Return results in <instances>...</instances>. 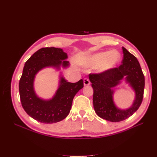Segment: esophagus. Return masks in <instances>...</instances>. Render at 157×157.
Segmentation results:
<instances>
[{"label": "esophagus", "mask_w": 157, "mask_h": 157, "mask_svg": "<svg viewBox=\"0 0 157 157\" xmlns=\"http://www.w3.org/2000/svg\"><path fill=\"white\" fill-rule=\"evenodd\" d=\"M90 84V80L87 78H85L84 79V86H89Z\"/></svg>", "instance_id": "esophagus-1"}]
</instances>
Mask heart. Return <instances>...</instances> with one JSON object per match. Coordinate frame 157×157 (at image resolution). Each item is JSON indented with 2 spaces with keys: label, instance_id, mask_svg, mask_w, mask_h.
Segmentation results:
<instances>
[{
  "label": "heart",
  "instance_id": "obj_1",
  "mask_svg": "<svg viewBox=\"0 0 157 157\" xmlns=\"http://www.w3.org/2000/svg\"><path fill=\"white\" fill-rule=\"evenodd\" d=\"M121 56L116 50L102 51L90 56L87 59L86 65L96 67L99 73H105L115 68L119 63Z\"/></svg>",
  "mask_w": 157,
  "mask_h": 157
}]
</instances>
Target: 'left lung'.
<instances>
[{"label": "left lung", "mask_w": 157, "mask_h": 157, "mask_svg": "<svg viewBox=\"0 0 157 157\" xmlns=\"http://www.w3.org/2000/svg\"><path fill=\"white\" fill-rule=\"evenodd\" d=\"M122 65L105 73L90 74L89 79L94 90L93 105L97 115L111 122H120L132 116L143 100L145 77L136 57L122 47ZM124 79L135 92L132 105L126 109L118 108L113 99V88Z\"/></svg>", "instance_id": "obj_1"}]
</instances>
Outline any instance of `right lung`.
Masks as SVG:
<instances>
[{"mask_svg": "<svg viewBox=\"0 0 157 157\" xmlns=\"http://www.w3.org/2000/svg\"><path fill=\"white\" fill-rule=\"evenodd\" d=\"M67 53L61 48H42L31 56L24 65L19 82L22 107L31 117L40 122L52 124L63 120L70 112L73 99L84 86L83 80L75 83L67 82L60 74L59 86L51 99L39 98L34 89L36 74L46 67L59 70L69 66Z\"/></svg>", "mask_w": 157, "mask_h": 157, "instance_id": "right-lung-1", "label": "right lung"}]
</instances>
